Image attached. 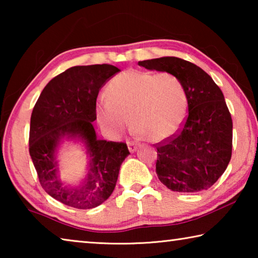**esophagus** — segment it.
I'll use <instances>...</instances> for the list:
<instances>
[{"instance_id":"esophagus-1","label":"esophagus","mask_w":258,"mask_h":258,"mask_svg":"<svg viewBox=\"0 0 258 258\" xmlns=\"http://www.w3.org/2000/svg\"><path fill=\"white\" fill-rule=\"evenodd\" d=\"M127 147L130 152H134L138 150V145L135 142H127Z\"/></svg>"}]
</instances>
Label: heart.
<instances>
[{"instance_id":"obj_1","label":"heart","mask_w":258,"mask_h":258,"mask_svg":"<svg viewBox=\"0 0 258 258\" xmlns=\"http://www.w3.org/2000/svg\"><path fill=\"white\" fill-rule=\"evenodd\" d=\"M107 93L109 99L97 103V118L113 137L128 127L131 118L137 133L159 142L175 134L184 120L185 90L171 73L128 69L109 83Z\"/></svg>"}]
</instances>
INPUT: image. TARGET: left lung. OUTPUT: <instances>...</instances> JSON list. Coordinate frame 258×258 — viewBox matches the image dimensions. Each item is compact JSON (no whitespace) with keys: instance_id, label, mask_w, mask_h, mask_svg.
I'll return each mask as SVG.
<instances>
[{"instance_id":"1","label":"left lung","mask_w":258,"mask_h":258,"mask_svg":"<svg viewBox=\"0 0 258 258\" xmlns=\"http://www.w3.org/2000/svg\"><path fill=\"white\" fill-rule=\"evenodd\" d=\"M139 66L175 75L187 100L182 128L157 143V176L172 191L207 190L232 155V118L223 93L206 72L176 56L139 61Z\"/></svg>"}]
</instances>
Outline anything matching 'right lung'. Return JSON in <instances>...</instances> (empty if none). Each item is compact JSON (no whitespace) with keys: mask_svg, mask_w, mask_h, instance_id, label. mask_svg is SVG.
Here are the masks:
<instances>
[{"mask_svg":"<svg viewBox=\"0 0 258 258\" xmlns=\"http://www.w3.org/2000/svg\"><path fill=\"white\" fill-rule=\"evenodd\" d=\"M119 69L112 64L75 66L47 83L35 103L29 130V155L43 189L67 206L90 209L110 197L120 165L130 155L124 142L97 139L99 91ZM81 139L90 164L80 185L71 187L59 180L56 149L62 140Z\"/></svg>","mask_w":258,"mask_h":258,"instance_id":"1","label":"right lung"}]
</instances>
